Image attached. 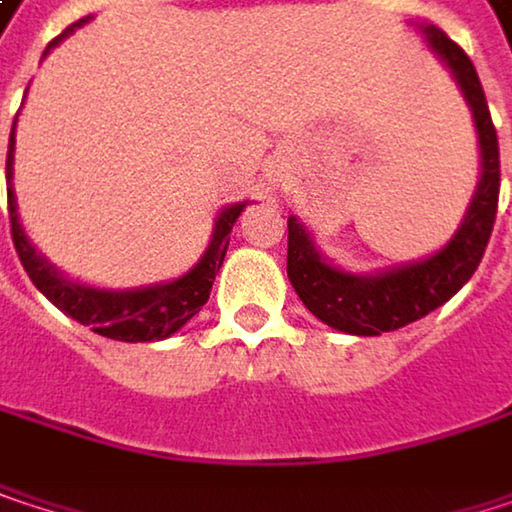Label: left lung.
<instances>
[{
	"mask_svg": "<svg viewBox=\"0 0 512 512\" xmlns=\"http://www.w3.org/2000/svg\"><path fill=\"white\" fill-rule=\"evenodd\" d=\"M415 29H421L427 47L451 70L471 109L480 148V180L460 228L439 252L376 272H350L335 266L317 249L314 234L305 228L299 216L287 219V278L299 293L302 305L317 320L344 335L373 338L382 332L403 329L427 317L430 311L442 308L480 266L498 213V133L492 127V115L477 70L471 58L442 29L430 23H415Z\"/></svg>",
	"mask_w": 512,
	"mask_h": 512,
	"instance_id": "obj_1",
	"label": "left lung"
}]
</instances>
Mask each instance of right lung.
<instances>
[{
    "label": "right lung",
    "instance_id": "obj_1",
    "mask_svg": "<svg viewBox=\"0 0 512 512\" xmlns=\"http://www.w3.org/2000/svg\"><path fill=\"white\" fill-rule=\"evenodd\" d=\"M94 17H82L73 26H67L52 47H58L67 35H73L79 26H85ZM44 52V55H47ZM14 130L17 121L11 127V142H8V183L14 180ZM249 201H237L228 204L219 216H216V228L210 237V246L204 249V255L198 257V263L192 269H186L183 275H177L174 281H159L148 287H133V290H106V287H94V284H82L67 278L55 263L35 249V243L29 240L20 213H17V195H14V183L8 189V216H11V237H14V249L20 255L23 269L29 272L32 284L50 299L58 311H64L67 317H73L82 326H91V332L112 338V341H127V344H148V341H165L171 338L177 329H183L198 311L201 305L210 299V287L216 281V272L225 260L228 252V240H231V228L237 225L240 213L246 210Z\"/></svg>",
    "mask_w": 512,
    "mask_h": 512
}]
</instances>
